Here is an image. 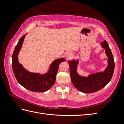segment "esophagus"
Masks as SVG:
<instances>
[{
  "label": "esophagus",
  "instance_id": "1",
  "mask_svg": "<svg viewBox=\"0 0 124 124\" xmlns=\"http://www.w3.org/2000/svg\"><path fill=\"white\" fill-rule=\"evenodd\" d=\"M72 54L70 53H69L67 54V55H66V57H67V59H70V58L72 57Z\"/></svg>",
  "mask_w": 124,
  "mask_h": 124
}]
</instances>
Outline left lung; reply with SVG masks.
I'll list each match as a JSON object with an SVG mask.
<instances>
[{"mask_svg": "<svg viewBox=\"0 0 124 124\" xmlns=\"http://www.w3.org/2000/svg\"><path fill=\"white\" fill-rule=\"evenodd\" d=\"M103 48L108 57V65L103 72L89 75L87 77L79 75L77 72L78 61H69L71 80L78 90L85 93H92L103 88L111 80L114 74L115 62L111 49L106 40L101 42Z\"/></svg>", "mask_w": 124, "mask_h": 124, "instance_id": "obj_1", "label": "left lung"}]
</instances>
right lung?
Segmentation results:
<instances>
[{"label": "right lung", "instance_id": "obj_1", "mask_svg": "<svg viewBox=\"0 0 124 124\" xmlns=\"http://www.w3.org/2000/svg\"><path fill=\"white\" fill-rule=\"evenodd\" d=\"M25 35L20 39L12 55V68L17 81L20 85L31 91L44 92L51 88L56 80L60 63L65 61L64 58L55 60L50 66V69L46 74L40 75L26 70L18 61V54L21 48Z\"/></svg>", "mask_w": 124, "mask_h": 124}]
</instances>
